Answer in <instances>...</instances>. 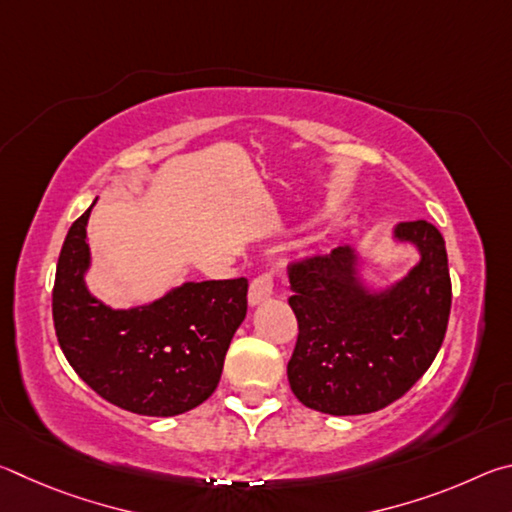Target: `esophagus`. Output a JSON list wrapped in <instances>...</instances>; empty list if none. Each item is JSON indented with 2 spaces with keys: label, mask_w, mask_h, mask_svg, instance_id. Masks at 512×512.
<instances>
[{
  "label": "esophagus",
  "mask_w": 512,
  "mask_h": 512,
  "mask_svg": "<svg viewBox=\"0 0 512 512\" xmlns=\"http://www.w3.org/2000/svg\"><path fill=\"white\" fill-rule=\"evenodd\" d=\"M273 289H275V277H273V273H262L259 277H255V280L250 282V289H248V302H250V307L262 305L264 300L271 298V296H273Z\"/></svg>",
  "instance_id": "obj_1"
}]
</instances>
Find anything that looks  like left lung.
Wrapping results in <instances>:
<instances>
[{
	"label": "left lung",
	"mask_w": 512,
	"mask_h": 512,
	"mask_svg": "<svg viewBox=\"0 0 512 512\" xmlns=\"http://www.w3.org/2000/svg\"><path fill=\"white\" fill-rule=\"evenodd\" d=\"M393 239L420 259L402 280L375 291L359 275V255L339 246L289 266L298 341L287 366L293 395L329 415L384 409L409 391L443 345L452 280L436 225L406 221Z\"/></svg>",
	"instance_id": "1"
}]
</instances>
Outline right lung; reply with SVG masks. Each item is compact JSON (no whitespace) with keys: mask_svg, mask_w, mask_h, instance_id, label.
Segmentation results:
<instances>
[{"mask_svg":"<svg viewBox=\"0 0 512 512\" xmlns=\"http://www.w3.org/2000/svg\"><path fill=\"white\" fill-rule=\"evenodd\" d=\"M94 203L72 223L58 257L51 309L60 350L119 409L153 418L192 411L219 386L225 352L246 318L248 280L185 282L149 305L112 309L85 284Z\"/></svg>","mask_w":512,"mask_h":512,"instance_id":"obj_1","label":"right lung"}]
</instances>
